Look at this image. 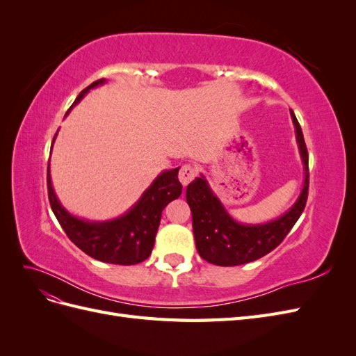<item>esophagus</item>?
<instances>
[{
  "label": "esophagus",
  "mask_w": 356,
  "mask_h": 356,
  "mask_svg": "<svg viewBox=\"0 0 356 356\" xmlns=\"http://www.w3.org/2000/svg\"><path fill=\"white\" fill-rule=\"evenodd\" d=\"M195 177H196V169L193 168V166H190V165H184L181 168V170H179V175H178V178H179V181H181V184L182 186H188L190 182L195 179Z\"/></svg>",
  "instance_id": "obj_1"
}]
</instances>
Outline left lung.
I'll return each instance as SVG.
<instances>
[{
  "mask_svg": "<svg viewBox=\"0 0 356 356\" xmlns=\"http://www.w3.org/2000/svg\"><path fill=\"white\" fill-rule=\"evenodd\" d=\"M291 118L305 168V182L296 203L279 218L261 224L238 222L215 196L203 175L187 186L186 199L191 209L193 233L197 252L203 260L215 266H241L255 261L273 251L294 227L307 200L309 154L303 132L293 111Z\"/></svg>",
  "mask_w": 356,
  "mask_h": 356,
  "instance_id": "8db88e82",
  "label": "left lung"
}]
</instances>
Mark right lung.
<instances>
[{"mask_svg":"<svg viewBox=\"0 0 356 356\" xmlns=\"http://www.w3.org/2000/svg\"><path fill=\"white\" fill-rule=\"evenodd\" d=\"M105 81V79L93 81L80 92L72 105L79 104L90 89L98 88ZM70 110L65 115H68ZM56 135L53 138V143H55ZM178 170L179 168L161 172L152 182V186L143 193L139 200L122 217L108 221H89L75 217L62 207L55 190H53L49 163L47 191L50 207L63 232L83 252L95 260L110 264H138L147 260L153 251L161 211L168 207V203L181 196L182 186L178 179Z\"/></svg>","mask_w":356,"mask_h":356,"instance_id":"obj_1","label":"right lung"}]
</instances>
